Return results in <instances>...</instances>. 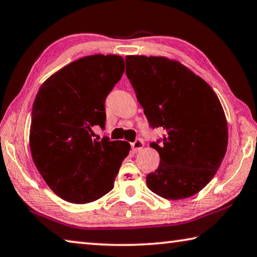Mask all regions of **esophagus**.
<instances>
[{"mask_svg":"<svg viewBox=\"0 0 257 257\" xmlns=\"http://www.w3.org/2000/svg\"><path fill=\"white\" fill-rule=\"evenodd\" d=\"M143 147H144V142H143V139L141 138H137L132 144V149L134 152H139Z\"/></svg>","mask_w":257,"mask_h":257,"instance_id":"obj_1","label":"esophagus"}]
</instances>
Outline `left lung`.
<instances>
[{
	"label": "left lung",
	"mask_w": 257,
	"mask_h": 257,
	"mask_svg": "<svg viewBox=\"0 0 257 257\" xmlns=\"http://www.w3.org/2000/svg\"><path fill=\"white\" fill-rule=\"evenodd\" d=\"M125 73L150 125L163 128L159 168L146 185L159 196L182 199L201 191L220 168L228 146L223 107L205 80L165 56H125Z\"/></svg>",
	"instance_id": "left-lung-1"
}]
</instances>
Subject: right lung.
Listing matches in <instances>:
<instances>
[{
  "label": "right lung",
  "mask_w": 257,
  "mask_h": 257,
  "mask_svg": "<svg viewBox=\"0 0 257 257\" xmlns=\"http://www.w3.org/2000/svg\"><path fill=\"white\" fill-rule=\"evenodd\" d=\"M124 71L120 55L84 56L43 82L32 112L29 146L47 186L64 201L86 204L112 190L130 151L121 141L93 138L105 125V98Z\"/></svg>",
  "instance_id": "add662e5"
}]
</instances>
